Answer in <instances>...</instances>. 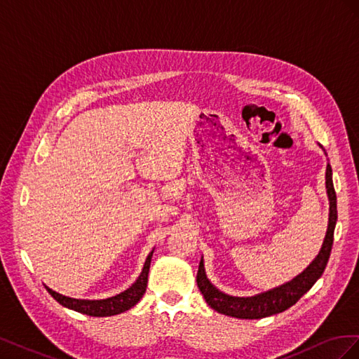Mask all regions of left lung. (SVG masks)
<instances>
[{"label":"left lung","mask_w":359,"mask_h":359,"mask_svg":"<svg viewBox=\"0 0 359 359\" xmlns=\"http://www.w3.org/2000/svg\"><path fill=\"white\" fill-rule=\"evenodd\" d=\"M325 187H327V194L330 201V215L323 244L319 250L318 256L313 259V262L304 269L301 274L287 281V283L277 286L274 289H269L266 292H260L253 297L227 295V293L217 289L208 280V277H206L202 256L196 281L206 304H208L211 309H214L217 313L224 314V316H231L236 319H262L287 310L304 295V293H307L311 289V286L320 278L325 266L328 264L334 241V229L337 223V196L332 184V169L330 163L327 165V172H325Z\"/></svg>","instance_id":"left-lung-1"}]
</instances>
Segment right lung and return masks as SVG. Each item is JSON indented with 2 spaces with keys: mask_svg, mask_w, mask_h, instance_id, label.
Here are the masks:
<instances>
[{
  "mask_svg": "<svg viewBox=\"0 0 359 359\" xmlns=\"http://www.w3.org/2000/svg\"><path fill=\"white\" fill-rule=\"evenodd\" d=\"M153 253H154V248L151 250V253L148 255L145 264H144V268H142V273L139 274L135 283L128 289H126L124 292L118 293V295L111 297V298H104V299L70 298L66 295H61V293L52 290L48 286H45V287L50 293V297L55 301H58L62 307L86 314V316H93V318L115 316V314L124 313L132 307H135L136 304L140 301V298L144 297V293L147 290L148 273H149V265H151V257H153Z\"/></svg>",
  "mask_w": 359,
  "mask_h": 359,
  "instance_id": "obj_1",
  "label": "right lung"
}]
</instances>
